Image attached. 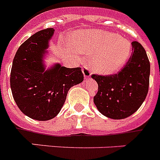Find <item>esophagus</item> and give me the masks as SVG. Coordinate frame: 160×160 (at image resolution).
<instances>
[{"mask_svg": "<svg viewBox=\"0 0 160 160\" xmlns=\"http://www.w3.org/2000/svg\"><path fill=\"white\" fill-rule=\"evenodd\" d=\"M83 73H84L85 79L89 78V76L91 75V71H90L89 66H87V64H84V66H83Z\"/></svg>", "mask_w": 160, "mask_h": 160, "instance_id": "esophagus-1", "label": "esophagus"}]
</instances>
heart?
Segmentation results:
<instances>
[{"label": "heart", "mask_w": 160, "mask_h": 160, "mask_svg": "<svg viewBox=\"0 0 160 160\" xmlns=\"http://www.w3.org/2000/svg\"><path fill=\"white\" fill-rule=\"evenodd\" d=\"M74 48L91 57L93 69L100 74H112L122 67L131 48L127 40L113 33L84 30L73 37Z\"/></svg>", "instance_id": "obj_1"}]
</instances>
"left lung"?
<instances>
[{"label": "left lung", "instance_id": "left-lung-1", "mask_svg": "<svg viewBox=\"0 0 160 160\" xmlns=\"http://www.w3.org/2000/svg\"><path fill=\"white\" fill-rule=\"evenodd\" d=\"M132 53L117 74H93L98 89L93 102L101 113L112 119L128 118L138 110L149 90L150 64L140 42H132Z\"/></svg>", "mask_w": 160, "mask_h": 160}]
</instances>
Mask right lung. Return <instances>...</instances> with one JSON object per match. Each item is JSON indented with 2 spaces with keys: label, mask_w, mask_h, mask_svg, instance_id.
I'll return each instance as SVG.
<instances>
[{
  "label": "right lung",
  "mask_w": 160,
  "mask_h": 160,
  "mask_svg": "<svg viewBox=\"0 0 160 160\" xmlns=\"http://www.w3.org/2000/svg\"><path fill=\"white\" fill-rule=\"evenodd\" d=\"M54 29L48 28L28 38L13 60L10 88L17 106L26 116L38 121L55 118L71 87L84 80L80 67L57 64L45 71L42 58Z\"/></svg>",
  "instance_id": "1"
}]
</instances>
